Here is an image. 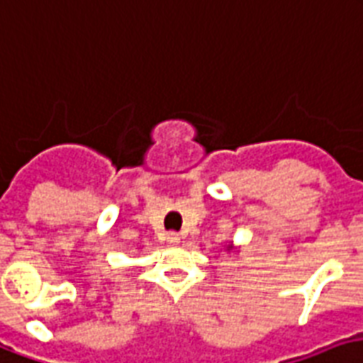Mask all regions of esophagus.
<instances>
[{"mask_svg":"<svg viewBox=\"0 0 363 363\" xmlns=\"http://www.w3.org/2000/svg\"><path fill=\"white\" fill-rule=\"evenodd\" d=\"M179 241H182V239H179L178 233H174V231H172V233H166V243L168 245H179Z\"/></svg>","mask_w":363,"mask_h":363,"instance_id":"1","label":"esophagus"}]
</instances>
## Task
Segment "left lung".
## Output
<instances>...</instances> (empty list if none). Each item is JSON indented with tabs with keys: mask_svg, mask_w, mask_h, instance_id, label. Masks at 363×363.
I'll return each instance as SVG.
<instances>
[{
	"mask_svg": "<svg viewBox=\"0 0 363 363\" xmlns=\"http://www.w3.org/2000/svg\"><path fill=\"white\" fill-rule=\"evenodd\" d=\"M225 250H228V252H230V250H233V243L228 245V247H225Z\"/></svg>",
	"mask_w": 363,
	"mask_h": 363,
	"instance_id": "obj_1",
	"label": "left lung"
}]
</instances>
